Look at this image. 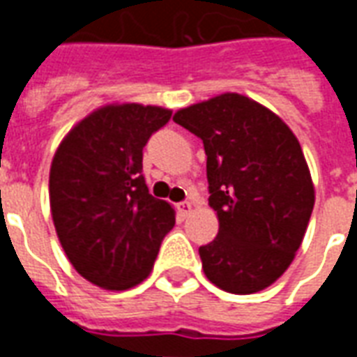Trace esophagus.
<instances>
[{"mask_svg":"<svg viewBox=\"0 0 357 357\" xmlns=\"http://www.w3.org/2000/svg\"><path fill=\"white\" fill-rule=\"evenodd\" d=\"M178 212L181 218H187L191 212H193V206H191V202H179L178 204Z\"/></svg>","mask_w":357,"mask_h":357,"instance_id":"1","label":"esophagus"}]
</instances>
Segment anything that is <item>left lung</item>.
<instances>
[{"label": "left lung", "mask_w": 357, "mask_h": 357, "mask_svg": "<svg viewBox=\"0 0 357 357\" xmlns=\"http://www.w3.org/2000/svg\"><path fill=\"white\" fill-rule=\"evenodd\" d=\"M201 137L216 239L199 248L218 289L252 294L291 266L306 235L315 189L296 135L273 110L241 93H222L174 114Z\"/></svg>", "instance_id": "obj_1"}]
</instances>
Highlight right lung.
Listing matches in <instances>:
<instances>
[{
  "label": "right lung",
  "mask_w": 357,
  "mask_h": 357,
  "mask_svg": "<svg viewBox=\"0 0 357 357\" xmlns=\"http://www.w3.org/2000/svg\"><path fill=\"white\" fill-rule=\"evenodd\" d=\"M170 109L109 102L82 118L59 143L50 170V206L68 262L105 291L147 279L164 235L176 224L170 202L149 195L143 147Z\"/></svg>",
  "instance_id": "right-lung-1"
}]
</instances>
